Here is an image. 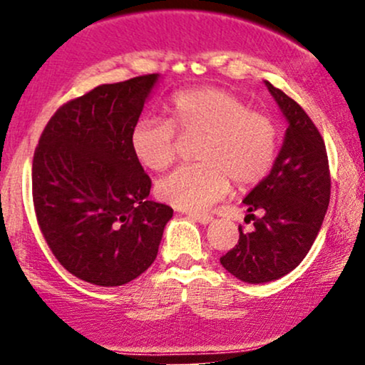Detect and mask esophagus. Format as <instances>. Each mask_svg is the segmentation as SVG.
Returning a JSON list of instances; mask_svg holds the SVG:
<instances>
[{
    "mask_svg": "<svg viewBox=\"0 0 365 365\" xmlns=\"http://www.w3.org/2000/svg\"><path fill=\"white\" fill-rule=\"evenodd\" d=\"M188 216L194 217V220H197L199 223H202V225H207L212 221V216L207 215V212H188Z\"/></svg>",
    "mask_w": 365,
    "mask_h": 365,
    "instance_id": "esophagus-1",
    "label": "esophagus"
}]
</instances>
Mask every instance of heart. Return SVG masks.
Masks as SVG:
<instances>
[{
  "label": "heart",
  "mask_w": 365,
  "mask_h": 365,
  "mask_svg": "<svg viewBox=\"0 0 365 365\" xmlns=\"http://www.w3.org/2000/svg\"><path fill=\"white\" fill-rule=\"evenodd\" d=\"M171 118L144 116L130 132L133 156L153 171L177 158V130L200 135L199 163L180 166L156 183L161 200L180 209L209 207L237 187H252L266 177L278 150V127L271 116L249 110L233 92L216 87L180 91L170 101Z\"/></svg>",
  "instance_id": "heart-1"
}]
</instances>
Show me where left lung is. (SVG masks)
Returning <instances> with one entry per match:
<instances>
[{"instance_id": "1", "label": "left lung", "mask_w": 365, "mask_h": 365, "mask_svg": "<svg viewBox=\"0 0 365 365\" xmlns=\"http://www.w3.org/2000/svg\"><path fill=\"white\" fill-rule=\"evenodd\" d=\"M288 120L273 170L244 199L254 230L238 226V244L220 262L247 283H267L295 269L319 233L331 195L329 163L319 130L300 104L266 82ZM259 210L261 217L253 212Z\"/></svg>"}]
</instances>
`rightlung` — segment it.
Returning <instances> with one entry per match:
<instances>
[{"label": "right lung", "mask_w": 365, "mask_h": 365, "mask_svg": "<svg viewBox=\"0 0 365 365\" xmlns=\"http://www.w3.org/2000/svg\"><path fill=\"white\" fill-rule=\"evenodd\" d=\"M158 73L103 83L48 121L32 161V200L58 262L83 282L120 287L158 255L173 216L149 200L150 178L130 148Z\"/></svg>", "instance_id": "1"}]
</instances>
